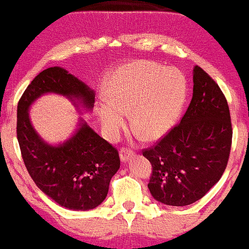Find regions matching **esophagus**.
<instances>
[{
  "mask_svg": "<svg viewBox=\"0 0 249 249\" xmlns=\"http://www.w3.org/2000/svg\"><path fill=\"white\" fill-rule=\"evenodd\" d=\"M121 159H122V161H126L128 158H130V157H132V156H134V151L133 150H131V148H128V147H122L121 148Z\"/></svg>",
  "mask_w": 249,
  "mask_h": 249,
  "instance_id": "obj_1",
  "label": "esophagus"
}]
</instances>
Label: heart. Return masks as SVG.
<instances>
[{
    "label": "heart",
    "mask_w": 249,
    "mask_h": 249,
    "mask_svg": "<svg viewBox=\"0 0 249 249\" xmlns=\"http://www.w3.org/2000/svg\"><path fill=\"white\" fill-rule=\"evenodd\" d=\"M186 96V81L180 71L148 61L130 63L113 76L107 88L108 102L98 116L108 137L126 124V113L136 131L147 141L159 138L176 122Z\"/></svg>",
    "instance_id": "heart-1"
}]
</instances>
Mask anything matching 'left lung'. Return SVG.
<instances>
[{"instance_id":"left-lung-1","label":"left lung","mask_w":249,"mask_h":249,"mask_svg":"<svg viewBox=\"0 0 249 249\" xmlns=\"http://www.w3.org/2000/svg\"><path fill=\"white\" fill-rule=\"evenodd\" d=\"M227 99L215 81L196 65L193 96L179 124L142 156L152 165L148 190L170 206L201 199L221 178L232 147Z\"/></svg>"}]
</instances>
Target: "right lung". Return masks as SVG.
<instances>
[{"label":"right lung","instance_id":"right-lung-1","mask_svg":"<svg viewBox=\"0 0 249 249\" xmlns=\"http://www.w3.org/2000/svg\"><path fill=\"white\" fill-rule=\"evenodd\" d=\"M48 92L79 99L88 108L95 103L93 91L67 70L53 67L39 72L17 104L16 132L22 159L36 186L59 206L92 210L107 198L111 178L121 166L119 153L84 122L63 145L43 142L30 124L28 110Z\"/></svg>","mask_w":249,"mask_h":249}]
</instances>
